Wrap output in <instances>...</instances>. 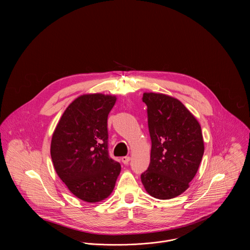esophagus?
Masks as SVG:
<instances>
[{
    "label": "esophagus",
    "mask_w": 250,
    "mask_h": 250,
    "mask_svg": "<svg viewBox=\"0 0 250 250\" xmlns=\"http://www.w3.org/2000/svg\"><path fill=\"white\" fill-rule=\"evenodd\" d=\"M130 160H131L130 157H122V159H121V161L124 165H127L130 162Z\"/></svg>",
    "instance_id": "1"
}]
</instances>
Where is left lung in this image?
<instances>
[{
    "label": "left lung",
    "instance_id": "left-lung-1",
    "mask_svg": "<svg viewBox=\"0 0 250 250\" xmlns=\"http://www.w3.org/2000/svg\"><path fill=\"white\" fill-rule=\"evenodd\" d=\"M152 142L150 165L141 176L145 190L158 199L182 194L197 173L204 153L201 127L178 99L144 92Z\"/></svg>",
    "mask_w": 250,
    "mask_h": 250
}]
</instances>
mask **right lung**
Here are the masks:
<instances>
[{
	"mask_svg": "<svg viewBox=\"0 0 250 250\" xmlns=\"http://www.w3.org/2000/svg\"><path fill=\"white\" fill-rule=\"evenodd\" d=\"M116 99L103 93L77 97L52 136L50 151L57 174L76 197L88 203L107 198L121 170L107 154V115Z\"/></svg>",
	"mask_w": 250,
	"mask_h": 250,
	"instance_id": "obj_1",
	"label": "right lung"
}]
</instances>
